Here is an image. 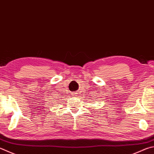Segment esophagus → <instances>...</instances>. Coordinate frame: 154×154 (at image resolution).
Returning <instances> with one entry per match:
<instances>
[{"label":"esophagus","mask_w":154,"mask_h":154,"mask_svg":"<svg viewBox=\"0 0 154 154\" xmlns=\"http://www.w3.org/2000/svg\"><path fill=\"white\" fill-rule=\"evenodd\" d=\"M76 94H75V93H72L71 96H75V95H76Z\"/></svg>","instance_id":"obj_1"}]
</instances>
